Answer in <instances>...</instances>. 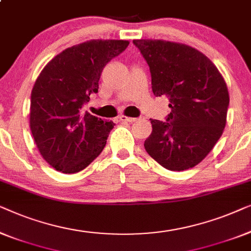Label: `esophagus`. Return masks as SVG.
<instances>
[{
  "instance_id": "obj_1",
  "label": "esophagus",
  "mask_w": 251,
  "mask_h": 251,
  "mask_svg": "<svg viewBox=\"0 0 251 251\" xmlns=\"http://www.w3.org/2000/svg\"><path fill=\"white\" fill-rule=\"evenodd\" d=\"M119 119H121L122 122H128V123H133L136 121V118H133V117H126V116H121L119 117Z\"/></svg>"
}]
</instances>
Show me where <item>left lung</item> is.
Instances as JSON below:
<instances>
[{"instance_id":"obj_1","label":"left lung","mask_w":251,"mask_h":251,"mask_svg":"<svg viewBox=\"0 0 251 251\" xmlns=\"http://www.w3.org/2000/svg\"><path fill=\"white\" fill-rule=\"evenodd\" d=\"M150 68L156 97L168 98L166 122L150 119L144 141L151 157L169 171L195 167L210 152L226 124L228 92L216 66L189 45L161 40H134Z\"/></svg>"}]
</instances>
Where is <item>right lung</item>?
Segmentation results:
<instances>
[{
    "instance_id": "1",
    "label": "right lung",
    "mask_w": 251,
    "mask_h": 251,
    "mask_svg": "<svg viewBox=\"0 0 251 251\" xmlns=\"http://www.w3.org/2000/svg\"><path fill=\"white\" fill-rule=\"evenodd\" d=\"M128 41L92 40L59 53L42 70L30 97V129L45 161L73 174L86 168L103 150L112 122L83 111L98 93L104 66Z\"/></svg>"
}]
</instances>
